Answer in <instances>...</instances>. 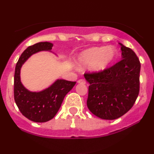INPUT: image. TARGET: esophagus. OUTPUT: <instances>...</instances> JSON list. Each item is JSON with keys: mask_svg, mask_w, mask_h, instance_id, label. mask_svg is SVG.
Instances as JSON below:
<instances>
[{"mask_svg": "<svg viewBox=\"0 0 154 154\" xmlns=\"http://www.w3.org/2000/svg\"><path fill=\"white\" fill-rule=\"evenodd\" d=\"M77 82L79 83V84H85L86 83V81L84 79H79L78 81H77Z\"/></svg>", "mask_w": 154, "mask_h": 154, "instance_id": "34e87169", "label": "esophagus"}]
</instances>
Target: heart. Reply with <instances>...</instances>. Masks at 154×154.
Returning <instances> with one entry per match:
<instances>
[{
  "label": "heart",
  "instance_id": "b5f03b06",
  "mask_svg": "<svg viewBox=\"0 0 154 154\" xmlns=\"http://www.w3.org/2000/svg\"><path fill=\"white\" fill-rule=\"evenodd\" d=\"M116 51L113 47H94L86 50L79 58V65L81 67L91 66L94 72H100L106 69L114 61Z\"/></svg>",
  "mask_w": 154,
  "mask_h": 154
}]
</instances>
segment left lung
<instances>
[{
  "label": "left lung",
  "instance_id": "left-lung-1",
  "mask_svg": "<svg viewBox=\"0 0 154 154\" xmlns=\"http://www.w3.org/2000/svg\"><path fill=\"white\" fill-rule=\"evenodd\" d=\"M122 59L103 72L85 73L89 82L87 106L103 119H116L133 106L140 91V63L130 48L119 43Z\"/></svg>",
  "mask_w": 154,
  "mask_h": 154
}]
</instances>
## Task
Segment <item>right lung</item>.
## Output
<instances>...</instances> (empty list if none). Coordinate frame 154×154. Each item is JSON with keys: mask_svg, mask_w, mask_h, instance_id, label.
Returning <instances> with one entry per match:
<instances>
[{"mask_svg": "<svg viewBox=\"0 0 154 154\" xmlns=\"http://www.w3.org/2000/svg\"><path fill=\"white\" fill-rule=\"evenodd\" d=\"M53 45L48 42H40L29 46L21 55L15 67L14 95L16 104L23 115L35 122H45L53 119L61 107L65 95L76 84V82L57 79L52 85L40 92L29 91L23 86L20 80L23 63L39 51H51Z\"/></svg>", "mask_w": 154, "mask_h": 154, "instance_id": "right-lung-1", "label": "right lung"}]
</instances>
